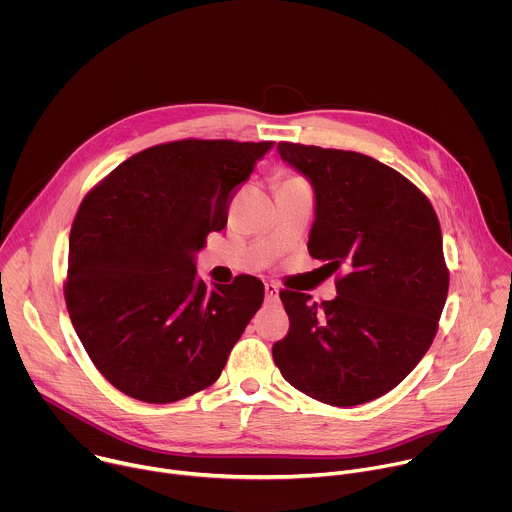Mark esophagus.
Returning <instances> with one entry per match:
<instances>
[{"instance_id": "34e87169", "label": "esophagus", "mask_w": 512, "mask_h": 512, "mask_svg": "<svg viewBox=\"0 0 512 512\" xmlns=\"http://www.w3.org/2000/svg\"><path fill=\"white\" fill-rule=\"evenodd\" d=\"M265 298H267V302L279 300V287L275 283H265Z\"/></svg>"}]
</instances>
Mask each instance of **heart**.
<instances>
[{"label": "heart", "mask_w": 512, "mask_h": 512, "mask_svg": "<svg viewBox=\"0 0 512 512\" xmlns=\"http://www.w3.org/2000/svg\"><path fill=\"white\" fill-rule=\"evenodd\" d=\"M281 184H306V182L302 178H298V176H285Z\"/></svg>", "instance_id": "1"}]
</instances>
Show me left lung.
Returning <instances> with one entry per match:
<instances>
[{
	"mask_svg": "<svg viewBox=\"0 0 512 512\" xmlns=\"http://www.w3.org/2000/svg\"><path fill=\"white\" fill-rule=\"evenodd\" d=\"M281 160L314 186L308 251L336 277V298H279L289 332L273 344L283 379L336 407L395 389L429 350L450 285L442 229L427 196L358 152L279 141Z\"/></svg>",
	"mask_w": 512,
	"mask_h": 512,
	"instance_id": "8db88e82",
	"label": "left lung"
}]
</instances>
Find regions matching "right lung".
<instances>
[{
  "label": "right lung",
  "instance_id": "obj_1",
  "mask_svg": "<svg viewBox=\"0 0 512 512\" xmlns=\"http://www.w3.org/2000/svg\"><path fill=\"white\" fill-rule=\"evenodd\" d=\"M273 141L182 139L143 150L81 202L64 300L89 358L121 393L174 403L221 377L263 304L239 275L208 289L194 253L223 231L229 204Z\"/></svg>",
  "mask_w": 512,
  "mask_h": 512
}]
</instances>
